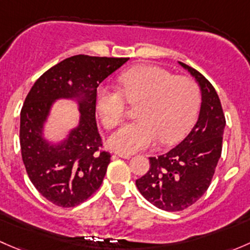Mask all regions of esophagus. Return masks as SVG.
<instances>
[{"instance_id": "esophagus-1", "label": "esophagus", "mask_w": 250, "mask_h": 250, "mask_svg": "<svg viewBox=\"0 0 250 250\" xmlns=\"http://www.w3.org/2000/svg\"><path fill=\"white\" fill-rule=\"evenodd\" d=\"M117 157H121V158H125V160H128V158H130V155L129 153H123V152H116L115 153Z\"/></svg>"}]
</instances>
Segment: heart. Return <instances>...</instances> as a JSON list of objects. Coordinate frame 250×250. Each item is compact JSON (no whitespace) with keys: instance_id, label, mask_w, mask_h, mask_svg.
Returning <instances> with one entry per match:
<instances>
[{"instance_id":"1","label":"heart","mask_w":250,"mask_h":250,"mask_svg":"<svg viewBox=\"0 0 250 250\" xmlns=\"http://www.w3.org/2000/svg\"><path fill=\"white\" fill-rule=\"evenodd\" d=\"M122 92L100 85L95 92V106L103 125L113 128L123 120L125 99L138 104V121L122 125L109 138V145L117 152L134 153L161 143L180 139L192 123L200 90L190 77L174 76L157 66H138L120 76Z\"/></svg>"}]
</instances>
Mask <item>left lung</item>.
<instances>
[{
  "mask_svg": "<svg viewBox=\"0 0 250 250\" xmlns=\"http://www.w3.org/2000/svg\"><path fill=\"white\" fill-rule=\"evenodd\" d=\"M201 90L197 122L188 137L165 155L150 157V169L135 181L150 203L166 211L184 210L204 195L221 156L226 121L211 83L184 62Z\"/></svg>",
  "mask_w": 250,
  "mask_h": 250,
  "instance_id": "obj_1",
  "label": "left lung"
}]
</instances>
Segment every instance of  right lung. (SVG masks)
I'll return each mask as SVG.
<instances>
[{
	"label": "right lung",
	"mask_w": 250,
	"mask_h": 250,
	"mask_svg": "<svg viewBox=\"0 0 250 250\" xmlns=\"http://www.w3.org/2000/svg\"><path fill=\"white\" fill-rule=\"evenodd\" d=\"M129 58L74 55L50 67L30 89L20 112V147L36 190L55 206L75 207L100 188L110 163L95 121V92ZM58 100H70L80 117L62 141L45 138V125Z\"/></svg>",
	"instance_id": "1"
}]
</instances>
